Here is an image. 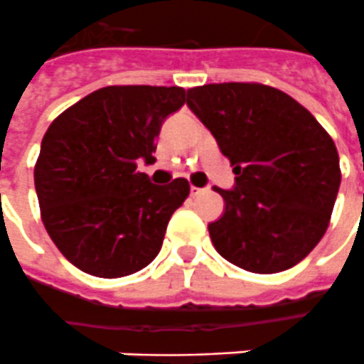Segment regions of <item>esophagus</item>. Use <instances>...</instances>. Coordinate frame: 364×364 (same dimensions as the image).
Here are the masks:
<instances>
[{
	"label": "esophagus",
	"mask_w": 364,
	"mask_h": 364,
	"mask_svg": "<svg viewBox=\"0 0 364 364\" xmlns=\"http://www.w3.org/2000/svg\"><path fill=\"white\" fill-rule=\"evenodd\" d=\"M206 193V189H200V187H191V196H198Z\"/></svg>",
	"instance_id": "1"
}]
</instances>
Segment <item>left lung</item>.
<instances>
[{"instance_id": "obj_1", "label": "left lung", "mask_w": 364, "mask_h": 364, "mask_svg": "<svg viewBox=\"0 0 364 364\" xmlns=\"http://www.w3.org/2000/svg\"><path fill=\"white\" fill-rule=\"evenodd\" d=\"M187 106L231 161L235 189L208 225L216 250L255 274L291 268L328 230L340 156L314 115L274 86L220 82L187 90Z\"/></svg>"}]
</instances>
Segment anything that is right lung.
Returning a JSON list of instances; mask_svg holds the SVG:
<instances>
[{
	"label": "right lung",
	"instance_id": "1",
	"mask_svg": "<svg viewBox=\"0 0 364 364\" xmlns=\"http://www.w3.org/2000/svg\"><path fill=\"white\" fill-rule=\"evenodd\" d=\"M185 104L181 86H106L58 115L34 166L42 222L61 255L96 278H123L161 249L189 181L150 183L156 136Z\"/></svg>",
	"mask_w": 364,
	"mask_h": 364
}]
</instances>
